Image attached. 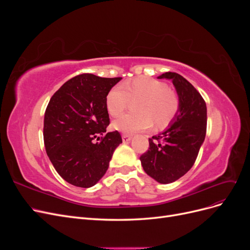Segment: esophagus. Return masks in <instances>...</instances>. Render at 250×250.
Here are the masks:
<instances>
[{
  "label": "esophagus",
  "instance_id": "34e87169",
  "mask_svg": "<svg viewBox=\"0 0 250 250\" xmlns=\"http://www.w3.org/2000/svg\"><path fill=\"white\" fill-rule=\"evenodd\" d=\"M131 138H132V137H131L130 134H125V133H124V134L122 135V140H123V142H124V143L130 142V141H131Z\"/></svg>",
  "mask_w": 250,
  "mask_h": 250
}]
</instances>
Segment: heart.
I'll list each match as a JSON object with an SVG mask.
<instances>
[{
	"mask_svg": "<svg viewBox=\"0 0 250 250\" xmlns=\"http://www.w3.org/2000/svg\"><path fill=\"white\" fill-rule=\"evenodd\" d=\"M130 100H139L134 105L137 113H127L112 123L116 130L134 133L154 126L158 129L167 127L175 118L179 99L175 92L165 82L141 77L128 80L123 85L109 89L105 98L106 109L111 117H118L128 106Z\"/></svg>",
	"mask_w": 250,
	"mask_h": 250,
	"instance_id": "obj_1",
	"label": "heart"
}]
</instances>
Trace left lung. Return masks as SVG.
<instances>
[{
	"label": "left lung",
	"instance_id": "left-lung-1",
	"mask_svg": "<svg viewBox=\"0 0 250 250\" xmlns=\"http://www.w3.org/2000/svg\"><path fill=\"white\" fill-rule=\"evenodd\" d=\"M158 79H170L175 86L179 108L164 132L149 139V149L141 155L143 169L160 184H171L190 170L207 133V104L181 75L167 72Z\"/></svg>",
	"mask_w": 250,
	"mask_h": 250
}]
</instances>
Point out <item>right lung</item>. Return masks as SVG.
<instances>
[{
    "label": "right lung",
    "instance_id": "add662e5",
    "mask_svg": "<svg viewBox=\"0 0 250 250\" xmlns=\"http://www.w3.org/2000/svg\"><path fill=\"white\" fill-rule=\"evenodd\" d=\"M121 79L78 75L50 99L43 120L44 147L57 173L75 187L95 186L122 143L117 130L106 132L109 116L105 104L109 89Z\"/></svg>",
    "mask_w": 250,
    "mask_h": 250
}]
</instances>
